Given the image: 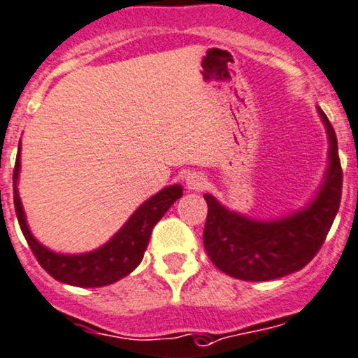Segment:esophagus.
Returning <instances> with one entry per match:
<instances>
[{
	"label": "esophagus",
	"instance_id": "1",
	"mask_svg": "<svg viewBox=\"0 0 358 358\" xmlns=\"http://www.w3.org/2000/svg\"><path fill=\"white\" fill-rule=\"evenodd\" d=\"M206 183H208L206 178H204L201 173H190L185 180L187 189L192 190V192H199V190H203L204 187H206Z\"/></svg>",
	"mask_w": 358,
	"mask_h": 358
}]
</instances>
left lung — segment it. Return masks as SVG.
I'll use <instances>...</instances> for the list:
<instances>
[{
    "mask_svg": "<svg viewBox=\"0 0 358 358\" xmlns=\"http://www.w3.org/2000/svg\"><path fill=\"white\" fill-rule=\"evenodd\" d=\"M317 112L329 140L327 169L317 194L303 208L262 220L229 210L215 196L204 194V248L225 275L245 282L283 278L303 269L324 245L341 203L343 171L334 127L320 108Z\"/></svg>",
    "mask_w": 358,
    "mask_h": 358,
    "instance_id": "8db88e82",
    "label": "left lung"
}]
</instances>
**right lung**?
I'll return each instance as SVG.
<instances>
[{
    "label": "right lung",
    "mask_w": 358,
    "mask_h": 358,
    "mask_svg": "<svg viewBox=\"0 0 358 358\" xmlns=\"http://www.w3.org/2000/svg\"><path fill=\"white\" fill-rule=\"evenodd\" d=\"M19 173L20 145L15 169H13V204H15L17 220L22 229L24 238H26L29 248L33 250L40 266L52 278L66 283V285L83 287V289L112 285L133 273L143 259L154 225L164 217L166 211L183 194L182 185L178 183L164 187L157 194L148 197L145 203H141L134 210V213L127 218L126 224L99 248L85 253H57L41 245L27 225L26 211H24L19 189H17Z\"/></svg>",
    "instance_id": "1"
}]
</instances>
